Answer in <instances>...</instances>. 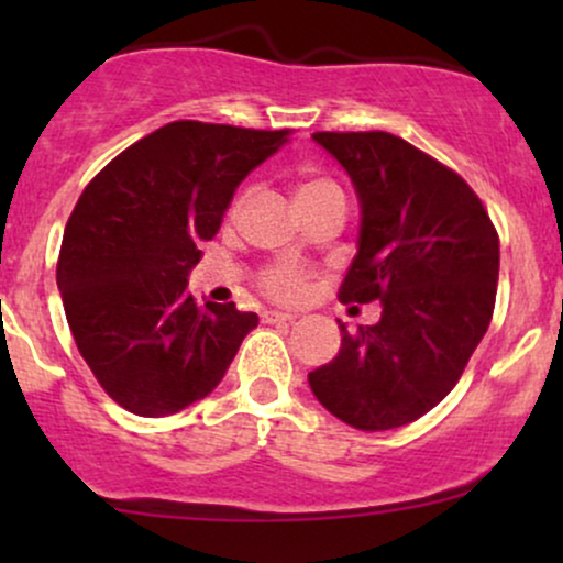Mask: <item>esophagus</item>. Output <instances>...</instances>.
Masks as SVG:
<instances>
[{
    "label": "esophagus",
    "instance_id": "esophagus-1",
    "mask_svg": "<svg viewBox=\"0 0 563 563\" xmlns=\"http://www.w3.org/2000/svg\"><path fill=\"white\" fill-rule=\"evenodd\" d=\"M296 312H280V309H269L264 312V322H294Z\"/></svg>",
    "mask_w": 563,
    "mask_h": 563
}]
</instances>
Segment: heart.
Listing matches in <instances>:
<instances>
[{
	"label": "heart",
	"instance_id": "1",
	"mask_svg": "<svg viewBox=\"0 0 563 563\" xmlns=\"http://www.w3.org/2000/svg\"><path fill=\"white\" fill-rule=\"evenodd\" d=\"M322 187H333V185L325 183V179H312V183L301 185L299 196L301 192L322 190ZM264 288H267L273 296H277V299H296V296H301L303 290V275L296 267H290V264H277V267H273L267 275H264Z\"/></svg>",
	"mask_w": 563,
	"mask_h": 563
}]
</instances>
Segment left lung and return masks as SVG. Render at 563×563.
Here are the masks:
<instances>
[{"instance_id":"1","label":"left lung","mask_w":563,"mask_h":563,"mask_svg":"<svg viewBox=\"0 0 563 563\" xmlns=\"http://www.w3.org/2000/svg\"><path fill=\"white\" fill-rule=\"evenodd\" d=\"M360 200L357 254L339 299L380 301L376 325L341 328V349L309 373L331 416L360 431L418 421L461 378L495 309L500 241L474 190L389 132H318Z\"/></svg>"}]
</instances>
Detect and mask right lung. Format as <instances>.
Wrapping results in <instances>:
<instances>
[{
    "label": "right lung",
    "mask_w": 563,
    "mask_h": 563,
    "mask_svg": "<svg viewBox=\"0 0 563 563\" xmlns=\"http://www.w3.org/2000/svg\"><path fill=\"white\" fill-rule=\"evenodd\" d=\"M288 140V129L174 121L81 192L63 232L57 290L84 363L134 416H172L214 391L260 325L235 303H196L187 275L238 185Z\"/></svg>",
    "instance_id": "right-lung-1"
}]
</instances>
